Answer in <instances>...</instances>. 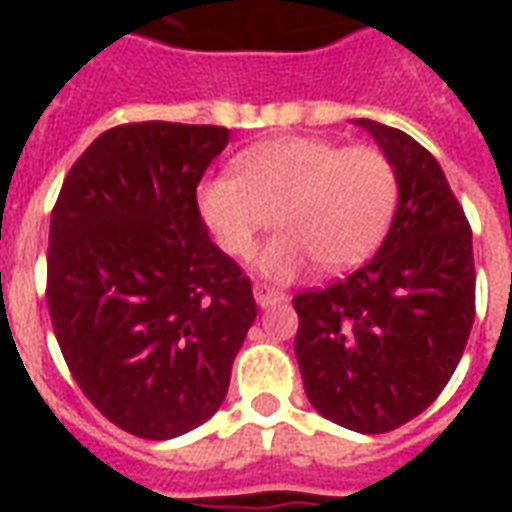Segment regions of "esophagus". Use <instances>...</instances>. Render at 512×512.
<instances>
[{
    "instance_id": "esophagus-1",
    "label": "esophagus",
    "mask_w": 512,
    "mask_h": 512,
    "mask_svg": "<svg viewBox=\"0 0 512 512\" xmlns=\"http://www.w3.org/2000/svg\"><path fill=\"white\" fill-rule=\"evenodd\" d=\"M252 290H255L257 307H274V304H279V301L288 299V296H285L282 290L268 288V285H260V282H257V285H255V288H252Z\"/></svg>"
}]
</instances>
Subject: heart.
Returning <instances> with one entry per match:
<instances>
[{
  "label": "heart",
  "instance_id": "b5f03b06",
  "mask_svg": "<svg viewBox=\"0 0 512 512\" xmlns=\"http://www.w3.org/2000/svg\"><path fill=\"white\" fill-rule=\"evenodd\" d=\"M235 167L238 175L202 180L200 216L227 255L249 257L277 213L282 230L257 257L271 279H293L315 260L332 271L362 263L395 213V167L378 147L277 136L244 150Z\"/></svg>",
  "mask_w": 512,
  "mask_h": 512
}]
</instances>
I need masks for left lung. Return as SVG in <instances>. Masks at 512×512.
<instances>
[{
	"instance_id": "left-lung-1",
	"label": "left lung",
	"mask_w": 512,
	"mask_h": 512,
	"mask_svg": "<svg viewBox=\"0 0 512 512\" xmlns=\"http://www.w3.org/2000/svg\"><path fill=\"white\" fill-rule=\"evenodd\" d=\"M356 126L395 167V219L365 266L293 299V351L321 417L386 433L422 414L461 362L474 323L472 227L417 139L365 117Z\"/></svg>"
}]
</instances>
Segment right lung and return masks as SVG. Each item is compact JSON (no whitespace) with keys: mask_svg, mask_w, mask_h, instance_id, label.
<instances>
[{"mask_svg":"<svg viewBox=\"0 0 512 512\" xmlns=\"http://www.w3.org/2000/svg\"><path fill=\"white\" fill-rule=\"evenodd\" d=\"M222 126L128 123L76 158L51 211L46 301L71 376L109 422L175 439L222 406L257 307L197 208Z\"/></svg>","mask_w":512,"mask_h":512,"instance_id":"right-lung-1","label":"right lung"}]
</instances>
